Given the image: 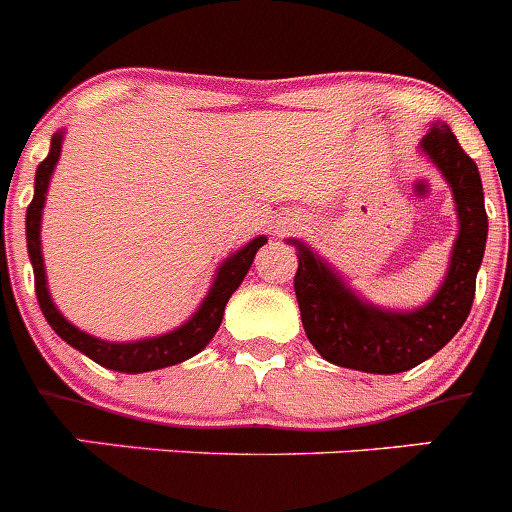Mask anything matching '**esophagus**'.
<instances>
[{
    "instance_id": "esophagus-1",
    "label": "esophagus",
    "mask_w": 512,
    "mask_h": 512,
    "mask_svg": "<svg viewBox=\"0 0 512 512\" xmlns=\"http://www.w3.org/2000/svg\"><path fill=\"white\" fill-rule=\"evenodd\" d=\"M284 230H292V223H282V225H277V233H284Z\"/></svg>"
}]
</instances>
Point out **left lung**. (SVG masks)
Segmentation results:
<instances>
[{
	"label": "left lung",
	"mask_w": 512,
	"mask_h": 512,
	"mask_svg": "<svg viewBox=\"0 0 512 512\" xmlns=\"http://www.w3.org/2000/svg\"><path fill=\"white\" fill-rule=\"evenodd\" d=\"M423 153L451 187L459 235L449 271L436 295L415 310H387L364 300L343 282L307 243L297 248L295 295L302 325L320 356L336 366L366 374H400L438 354L467 320L474 302L477 271L485 259L487 212L477 164L464 153L446 122H433L420 138Z\"/></svg>",
	"instance_id": "1"
}]
</instances>
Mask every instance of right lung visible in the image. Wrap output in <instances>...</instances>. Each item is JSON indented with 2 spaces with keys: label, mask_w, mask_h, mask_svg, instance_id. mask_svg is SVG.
Returning <instances> with one entry per match:
<instances>
[{
  "label": "right lung",
  "mask_w": 512,
  "mask_h": 512,
  "mask_svg": "<svg viewBox=\"0 0 512 512\" xmlns=\"http://www.w3.org/2000/svg\"><path fill=\"white\" fill-rule=\"evenodd\" d=\"M61 146H63V130H58L51 138V151L48 156L40 161L38 171H35V194L33 202L27 207L25 215V230H27V253H30V264H33L35 274V295H38L40 310H43L45 320L51 323V328L56 330L63 341L74 346L76 351H81L84 356H89L92 361H97L104 369H112V372L122 374H143L153 372V369H164V366L182 364V361L192 359L194 354H200L202 348L212 341V336L217 333L220 323H223V312L228 305L230 295L235 289L241 287V282L246 279L248 269L253 264V256L266 243V235H259L248 241L246 246L238 248L235 253H230L223 264L217 266L215 279L210 284V292L205 295V300L200 302L197 312L187 323H182L179 328L169 330V333H161V336L140 338V341H104V338L89 336L84 330L76 328L74 323L63 318V312L58 310L56 302L51 300V289H48V279H45V264H43V251H40V220H43V207L45 197H48V184H51V176L56 171L58 158H61Z\"/></svg>",
  "instance_id": "right-lung-1"
}]
</instances>
